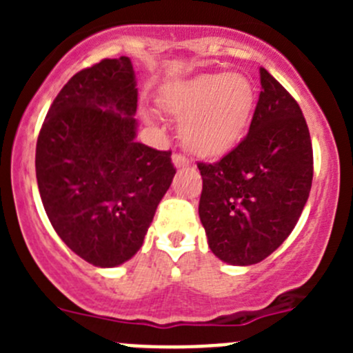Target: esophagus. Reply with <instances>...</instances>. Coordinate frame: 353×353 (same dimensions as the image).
<instances>
[{"mask_svg": "<svg viewBox=\"0 0 353 353\" xmlns=\"http://www.w3.org/2000/svg\"><path fill=\"white\" fill-rule=\"evenodd\" d=\"M172 163H174V167L181 169V167H188V165H190V160H188L186 157L181 155V154H174L172 155Z\"/></svg>", "mask_w": 353, "mask_h": 353, "instance_id": "34e87169", "label": "esophagus"}]
</instances>
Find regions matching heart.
<instances>
[{"instance_id": "obj_1", "label": "heart", "mask_w": 353, "mask_h": 353, "mask_svg": "<svg viewBox=\"0 0 353 353\" xmlns=\"http://www.w3.org/2000/svg\"><path fill=\"white\" fill-rule=\"evenodd\" d=\"M254 83L248 74L203 73L179 81L163 94L165 112L181 119L179 140L199 159H222L236 148L256 108Z\"/></svg>"}]
</instances>
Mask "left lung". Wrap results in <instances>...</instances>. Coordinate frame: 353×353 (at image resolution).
Segmentation results:
<instances>
[{
    "label": "left lung",
    "mask_w": 353,
    "mask_h": 353,
    "mask_svg": "<svg viewBox=\"0 0 353 353\" xmlns=\"http://www.w3.org/2000/svg\"><path fill=\"white\" fill-rule=\"evenodd\" d=\"M259 80L248 137L219 162H198V212L208 245L216 258L239 266L280 248L312 184V145L301 108L265 68Z\"/></svg>",
    "instance_id": "8db88e82"
}]
</instances>
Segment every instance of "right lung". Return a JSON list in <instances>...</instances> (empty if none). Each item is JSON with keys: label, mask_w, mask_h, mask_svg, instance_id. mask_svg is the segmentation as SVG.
Returning <instances> with one entry per match:
<instances>
[{"label": "right lung", "mask_w": 353, "mask_h": 353, "mask_svg": "<svg viewBox=\"0 0 353 353\" xmlns=\"http://www.w3.org/2000/svg\"><path fill=\"white\" fill-rule=\"evenodd\" d=\"M137 105L131 59H102L70 78L37 138L35 176L49 222L101 268L137 254L176 174L170 152L134 140Z\"/></svg>", "instance_id": "obj_1"}]
</instances>
